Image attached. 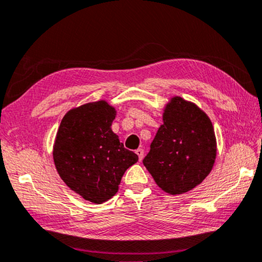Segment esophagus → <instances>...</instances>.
<instances>
[{"label":"esophagus","mask_w":262,"mask_h":262,"mask_svg":"<svg viewBox=\"0 0 262 262\" xmlns=\"http://www.w3.org/2000/svg\"><path fill=\"white\" fill-rule=\"evenodd\" d=\"M136 154H137V156H138L139 161L143 160V158H144V149H143V148H138V149H137Z\"/></svg>","instance_id":"1"}]
</instances>
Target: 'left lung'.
Segmentation results:
<instances>
[{
	"instance_id": "left-lung-1",
	"label": "left lung",
	"mask_w": 262,
	"mask_h": 262,
	"mask_svg": "<svg viewBox=\"0 0 262 262\" xmlns=\"http://www.w3.org/2000/svg\"><path fill=\"white\" fill-rule=\"evenodd\" d=\"M216 156V136L208 115L195 103L173 96L143 162L162 190L180 195L202 183Z\"/></svg>"
}]
</instances>
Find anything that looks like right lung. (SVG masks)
<instances>
[{"mask_svg": "<svg viewBox=\"0 0 262 262\" xmlns=\"http://www.w3.org/2000/svg\"><path fill=\"white\" fill-rule=\"evenodd\" d=\"M116 114L104 100L85 103L63 116L55 136L53 160L60 178L95 204L110 200L125 170L138 161L111 130Z\"/></svg>", "mask_w": 262, "mask_h": 262, "instance_id": "add662e5", "label": "right lung"}]
</instances>
